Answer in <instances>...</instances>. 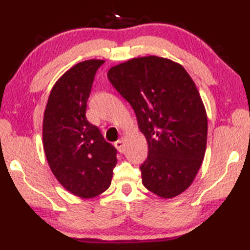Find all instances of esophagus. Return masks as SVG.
I'll use <instances>...</instances> for the list:
<instances>
[{
    "label": "esophagus",
    "instance_id": "34e87169",
    "mask_svg": "<svg viewBox=\"0 0 250 250\" xmlns=\"http://www.w3.org/2000/svg\"><path fill=\"white\" fill-rule=\"evenodd\" d=\"M116 147L118 149V151L120 152V153H122V152L125 151V138H121L120 140H118L116 143H115Z\"/></svg>",
    "mask_w": 250,
    "mask_h": 250
}]
</instances>
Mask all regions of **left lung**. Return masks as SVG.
I'll list each match as a JSON object with an SVG mask.
<instances>
[{
	"label": "left lung",
	"mask_w": 250,
	"mask_h": 250,
	"mask_svg": "<svg viewBox=\"0 0 250 250\" xmlns=\"http://www.w3.org/2000/svg\"><path fill=\"white\" fill-rule=\"evenodd\" d=\"M107 75L146 139L149 154L140 167L145 188L161 198L180 195L206 151L207 115L195 83L179 62L153 55L112 66Z\"/></svg>",
	"instance_id": "1"
}]
</instances>
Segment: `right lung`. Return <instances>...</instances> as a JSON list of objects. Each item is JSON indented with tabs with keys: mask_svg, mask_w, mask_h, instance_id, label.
I'll return each instance as SVG.
<instances>
[{
	"mask_svg": "<svg viewBox=\"0 0 250 250\" xmlns=\"http://www.w3.org/2000/svg\"><path fill=\"white\" fill-rule=\"evenodd\" d=\"M103 59L78 62L52 88L43 120V147L62 188L82 198L107 191L117 164V150L86 118L97 69Z\"/></svg>",
	"mask_w": 250,
	"mask_h": 250,
	"instance_id": "add662e5",
	"label": "right lung"
}]
</instances>
